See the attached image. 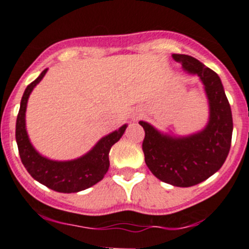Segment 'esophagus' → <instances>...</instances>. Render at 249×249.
Instances as JSON below:
<instances>
[{
	"instance_id": "obj_1",
	"label": "esophagus",
	"mask_w": 249,
	"mask_h": 249,
	"mask_svg": "<svg viewBox=\"0 0 249 249\" xmlns=\"http://www.w3.org/2000/svg\"><path fill=\"white\" fill-rule=\"evenodd\" d=\"M140 115H141L140 113H135V114H134V115H132V119H134V120H135V119H138V118L140 117Z\"/></svg>"
}]
</instances>
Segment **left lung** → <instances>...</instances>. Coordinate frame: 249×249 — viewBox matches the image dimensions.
<instances>
[{
    "instance_id": "obj_1",
    "label": "left lung",
    "mask_w": 249,
    "mask_h": 249,
    "mask_svg": "<svg viewBox=\"0 0 249 249\" xmlns=\"http://www.w3.org/2000/svg\"><path fill=\"white\" fill-rule=\"evenodd\" d=\"M174 60L192 75H198L209 101L208 125L189 136H169L146 122L142 151L148 169L160 180L174 187L199 184L219 171L231 147L232 113L224 86L216 72L189 55L173 54Z\"/></svg>"
}]
</instances>
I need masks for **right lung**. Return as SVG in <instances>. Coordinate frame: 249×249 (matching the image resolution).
Instances as JSON below:
<instances>
[{
  "label": "right lung",
  "instance_id": "right-lung-1",
  "mask_svg": "<svg viewBox=\"0 0 249 249\" xmlns=\"http://www.w3.org/2000/svg\"><path fill=\"white\" fill-rule=\"evenodd\" d=\"M48 69L28 85L23 93L16 123V141L23 166L36 180L59 193H77L97 184L103 179L109 168V151L120 140L127 125H123L109 135L102 138L96 146L82 157L71 161H53L41 156L33 147L25 129V110L33 88L45 76Z\"/></svg>",
  "mask_w": 249,
  "mask_h": 249
}]
</instances>
